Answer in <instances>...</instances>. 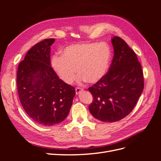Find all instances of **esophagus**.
Here are the masks:
<instances>
[{"mask_svg":"<svg viewBox=\"0 0 161 161\" xmlns=\"http://www.w3.org/2000/svg\"><path fill=\"white\" fill-rule=\"evenodd\" d=\"M75 91H76V95H79V93H80V92L82 91H83V89H81V88H76Z\"/></svg>","mask_w":161,"mask_h":161,"instance_id":"34e87169","label":"esophagus"}]
</instances>
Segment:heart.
Listing matches in <instances>:
<instances>
[{"mask_svg": "<svg viewBox=\"0 0 161 161\" xmlns=\"http://www.w3.org/2000/svg\"><path fill=\"white\" fill-rule=\"evenodd\" d=\"M111 50L105 43H83L66 46L60 57L53 56L52 66L56 74L66 84L75 80L77 69L80 81L96 83L103 79L109 69Z\"/></svg>", "mask_w": 161, "mask_h": 161, "instance_id": "heart-1", "label": "heart"}]
</instances>
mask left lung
I'll use <instances>...</instances> for the list:
<instances>
[{"label": "left lung", "instance_id": "1", "mask_svg": "<svg viewBox=\"0 0 161 161\" xmlns=\"http://www.w3.org/2000/svg\"><path fill=\"white\" fill-rule=\"evenodd\" d=\"M114 55L103 79L89 87V111L103 122H115L133 110L144 89L143 72L136 53L119 37L111 39Z\"/></svg>", "mask_w": 161, "mask_h": 161}]
</instances>
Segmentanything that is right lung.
I'll return each mask as SVG.
<instances>
[{
	"label": "right lung",
	"instance_id": "1",
	"mask_svg": "<svg viewBox=\"0 0 161 161\" xmlns=\"http://www.w3.org/2000/svg\"><path fill=\"white\" fill-rule=\"evenodd\" d=\"M55 39H46L29 50L19 63L17 85L21 103L36 123L60 124L69 114L75 87L63 82L51 66L50 46Z\"/></svg>",
	"mask_w": 161,
	"mask_h": 161
}]
</instances>
